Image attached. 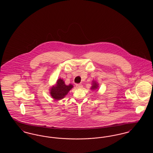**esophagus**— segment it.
I'll return each instance as SVG.
<instances>
[{
    "label": "esophagus",
    "mask_w": 153,
    "mask_h": 153,
    "mask_svg": "<svg viewBox=\"0 0 153 153\" xmlns=\"http://www.w3.org/2000/svg\"><path fill=\"white\" fill-rule=\"evenodd\" d=\"M82 84H77L76 85V87H77V88H78V89H81L82 88Z\"/></svg>",
    "instance_id": "34e87169"
}]
</instances>
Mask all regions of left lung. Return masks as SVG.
<instances>
[{
  "label": "left lung",
  "mask_w": 153,
  "mask_h": 153,
  "mask_svg": "<svg viewBox=\"0 0 153 153\" xmlns=\"http://www.w3.org/2000/svg\"><path fill=\"white\" fill-rule=\"evenodd\" d=\"M98 88H99V84L95 80H92V87H91V89L92 91H95V90L97 89Z\"/></svg>",
  "instance_id": "8db88e82"
}]
</instances>
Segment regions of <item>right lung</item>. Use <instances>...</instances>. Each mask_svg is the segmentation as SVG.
<instances>
[{"label": "right lung", "mask_w": 153, "mask_h": 153, "mask_svg": "<svg viewBox=\"0 0 153 153\" xmlns=\"http://www.w3.org/2000/svg\"><path fill=\"white\" fill-rule=\"evenodd\" d=\"M72 84L66 85L62 79H58L54 85L49 89L51 97L55 100H60L64 98L66 95L73 88Z\"/></svg>", "instance_id": "1"}]
</instances>
